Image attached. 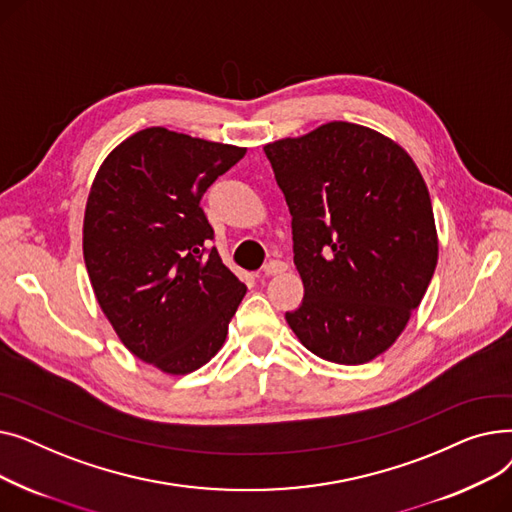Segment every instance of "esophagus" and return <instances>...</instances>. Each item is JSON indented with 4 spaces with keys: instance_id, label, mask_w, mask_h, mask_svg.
<instances>
[{
    "instance_id": "1",
    "label": "esophagus",
    "mask_w": 512,
    "mask_h": 512,
    "mask_svg": "<svg viewBox=\"0 0 512 512\" xmlns=\"http://www.w3.org/2000/svg\"><path fill=\"white\" fill-rule=\"evenodd\" d=\"M286 270H288V263L280 261V259H272V261H267L263 265V274L265 276H278V274H282Z\"/></svg>"
}]
</instances>
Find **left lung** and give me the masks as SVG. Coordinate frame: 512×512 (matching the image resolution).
<instances>
[{
  "mask_svg": "<svg viewBox=\"0 0 512 512\" xmlns=\"http://www.w3.org/2000/svg\"><path fill=\"white\" fill-rule=\"evenodd\" d=\"M292 215L305 297L286 313L305 348L361 365L394 344L438 263L427 186L384 134L328 122L263 147Z\"/></svg>",
  "mask_w": 512,
  "mask_h": 512,
  "instance_id": "obj_1",
  "label": "left lung"
}]
</instances>
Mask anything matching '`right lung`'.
I'll use <instances>...</instances> for the list:
<instances>
[{
  "label": "right lung",
  "instance_id": "obj_1",
  "mask_svg": "<svg viewBox=\"0 0 512 512\" xmlns=\"http://www.w3.org/2000/svg\"><path fill=\"white\" fill-rule=\"evenodd\" d=\"M247 149L153 126L101 164L83 253L99 307L128 351L184 375L220 351L247 286L215 247L207 188Z\"/></svg>",
  "mask_w": 512,
  "mask_h": 512
}]
</instances>
